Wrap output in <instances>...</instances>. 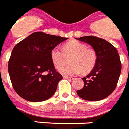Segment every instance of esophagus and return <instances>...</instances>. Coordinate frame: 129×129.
<instances>
[{
  "mask_svg": "<svg viewBox=\"0 0 129 129\" xmlns=\"http://www.w3.org/2000/svg\"><path fill=\"white\" fill-rule=\"evenodd\" d=\"M63 78H64V79H70V80H71V79L73 80V78H72V77H68V76H63Z\"/></svg>",
  "mask_w": 129,
  "mask_h": 129,
  "instance_id": "obj_1",
  "label": "esophagus"
}]
</instances>
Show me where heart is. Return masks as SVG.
Returning a JSON list of instances; mask_svg holds the SVG:
<instances>
[{
    "instance_id": "1",
    "label": "heart",
    "mask_w": 129,
    "mask_h": 129,
    "mask_svg": "<svg viewBox=\"0 0 129 129\" xmlns=\"http://www.w3.org/2000/svg\"><path fill=\"white\" fill-rule=\"evenodd\" d=\"M69 66L60 68L59 73L66 75H75L82 71L88 73L95 67L97 62V54L94 50L88 48L86 44L77 41H71L66 43L63 48L56 47L51 51V60L56 68L66 63L67 57H71Z\"/></svg>"
}]
</instances>
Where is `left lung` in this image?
Segmentation results:
<instances>
[{
    "label": "left lung",
    "mask_w": 129,
    "mask_h": 129,
    "mask_svg": "<svg viewBox=\"0 0 129 129\" xmlns=\"http://www.w3.org/2000/svg\"><path fill=\"white\" fill-rule=\"evenodd\" d=\"M76 39L91 45L97 56L95 67L82 78L83 88L77 90V93L88 101L104 100L116 88L122 70L119 54L113 45L101 38L86 36Z\"/></svg>",
    "instance_id": "obj_1"
}]
</instances>
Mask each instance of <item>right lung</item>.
<instances>
[{"label":"right lung","mask_w":129,"mask_h":129,"mask_svg":"<svg viewBox=\"0 0 129 129\" xmlns=\"http://www.w3.org/2000/svg\"><path fill=\"white\" fill-rule=\"evenodd\" d=\"M68 38L32 33L13 49L8 72L13 88L19 96L29 102H43L56 92L61 75L51 60L52 50Z\"/></svg>","instance_id":"obj_1"}]
</instances>
